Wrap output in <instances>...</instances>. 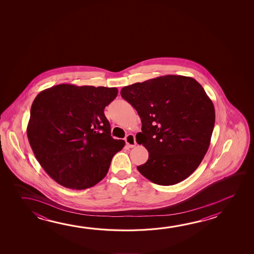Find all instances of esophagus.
Segmentation results:
<instances>
[{
  "label": "esophagus",
  "mask_w": 254,
  "mask_h": 254,
  "mask_svg": "<svg viewBox=\"0 0 254 254\" xmlns=\"http://www.w3.org/2000/svg\"><path fill=\"white\" fill-rule=\"evenodd\" d=\"M126 144L129 148H133L134 146L136 145V141H135V137L133 134H127L125 139Z\"/></svg>",
  "instance_id": "obj_1"
}]
</instances>
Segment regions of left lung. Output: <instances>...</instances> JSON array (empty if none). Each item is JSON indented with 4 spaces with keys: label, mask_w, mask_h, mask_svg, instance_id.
<instances>
[{
    "label": "left lung",
    "mask_w": 254,
    "mask_h": 254,
    "mask_svg": "<svg viewBox=\"0 0 254 254\" xmlns=\"http://www.w3.org/2000/svg\"><path fill=\"white\" fill-rule=\"evenodd\" d=\"M121 95L137 111L136 141L149 151L138 171L163 186L188 178L207 152L215 122L203 87L191 77L165 75L124 87Z\"/></svg>",
    "instance_id": "1"
}]
</instances>
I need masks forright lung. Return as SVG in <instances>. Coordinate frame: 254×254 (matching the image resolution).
<instances>
[{
  "mask_svg": "<svg viewBox=\"0 0 254 254\" xmlns=\"http://www.w3.org/2000/svg\"><path fill=\"white\" fill-rule=\"evenodd\" d=\"M116 87L59 84L38 94L26 133L34 156L64 187H93L108 173L113 156L125 141L111 136L104 110Z\"/></svg>",
  "mask_w": 254,
  "mask_h": 254,
  "instance_id": "1",
  "label": "right lung"
}]
</instances>
